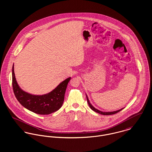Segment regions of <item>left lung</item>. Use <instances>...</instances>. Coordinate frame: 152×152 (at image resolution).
Masks as SVG:
<instances>
[{
	"mask_svg": "<svg viewBox=\"0 0 152 152\" xmlns=\"http://www.w3.org/2000/svg\"><path fill=\"white\" fill-rule=\"evenodd\" d=\"M86 96H87V102H88V105H89L90 108L92 110H93L94 111H95V112H97V113H99V114L103 115H113V114H115V113L119 112V111H121V110H122V109H119V110H116V111H113V112H102V111H101V110H99L95 108L91 104V103L89 102V99H88V98L87 95H86Z\"/></svg>",
	"mask_w": 152,
	"mask_h": 152,
	"instance_id": "1",
	"label": "left lung"
}]
</instances>
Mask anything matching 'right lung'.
<instances>
[{"label":"right lung","mask_w":152,"mask_h":152,"mask_svg":"<svg viewBox=\"0 0 152 152\" xmlns=\"http://www.w3.org/2000/svg\"><path fill=\"white\" fill-rule=\"evenodd\" d=\"M70 80L71 77L66 78L48 94L42 95H31L19 87L15 78L14 66L12 67V86L16 99L25 108L40 115L50 114L62 107L65 90Z\"/></svg>","instance_id":"right-lung-1"}]
</instances>
